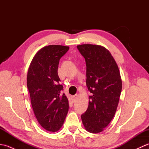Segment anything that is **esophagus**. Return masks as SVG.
I'll return each mask as SVG.
<instances>
[{
    "label": "esophagus",
    "mask_w": 149,
    "mask_h": 149,
    "mask_svg": "<svg viewBox=\"0 0 149 149\" xmlns=\"http://www.w3.org/2000/svg\"><path fill=\"white\" fill-rule=\"evenodd\" d=\"M77 95H74V96H72V100H73V102H75V101H76V100H77Z\"/></svg>",
    "instance_id": "1"
}]
</instances>
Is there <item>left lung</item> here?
<instances>
[{
    "label": "left lung",
    "mask_w": 149,
    "mask_h": 149,
    "mask_svg": "<svg viewBox=\"0 0 149 149\" xmlns=\"http://www.w3.org/2000/svg\"><path fill=\"white\" fill-rule=\"evenodd\" d=\"M77 47L85 59L86 86L92 93L82 122L87 131L99 133L109 125L118 107L122 85L120 71L104 47L83 44Z\"/></svg>",
    "instance_id": "1"
}]
</instances>
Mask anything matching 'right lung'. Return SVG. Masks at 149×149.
<instances>
[{
	"label": "right lung",
	"mask_w": 149,
	"mask_h": 149,
	"mask_svg": "<svg viewBox=\"0 0 149 149\" xmlns=\"http://www.w3.org/2000/svg\"><path fill=\"white\" fill-rule=\"evenodd\" d=\"M69 47L51 45L34 56L28 69L27 86L36 118L45 130L56 132L62 127L69 108L68 100L60 84L59 59Z\"/></svg>",
	"instance_id": "add662e5"
}]
</instances>
